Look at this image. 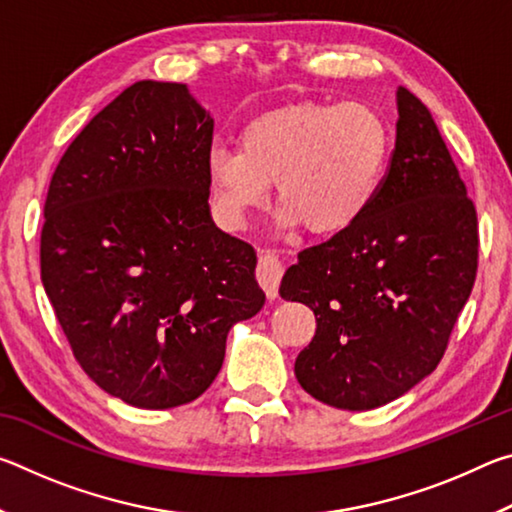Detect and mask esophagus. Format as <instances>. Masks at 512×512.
Listing matches in <instances>:
<instances>
[{
	"instance_id": "obj_1",
	"label": "esophagus",
	"mask_w": 512,
	"mask_h": 512,
	"mask_svg": "<svg viewBox=\"0 0 512 512\" xmlns=\"http://www.w3.org/2000/svg\"><path fill=\"white\" fill-rule=\"evenodd\" d=\"M282 273H284V266L280 264V259H277L273 253H268V250H264V253L259 255V264H257V282L262 284V289L271 300L277 296V287H280Z\"/></svg>"
}]
</instances>
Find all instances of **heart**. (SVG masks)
Wrapping results in <instances>:
<instances>
[{
  "mask_svg": "<svg viewBox=\"0 0 512 512\" xmlns=\"http://www.w3.org/2000/svg\"><path fill=\"white\" fill-rule=\"evenodd\" d=\"M391 128L363 101H300L250 119L239 151L207 153V185L225 223L244 225L271 201L282 203L277 223L332 237L352 228L384 180Z\"/></svg>",
  "mask_w": 512,
  "mask_h": 512,
  "instance_id": "b5f03b06",
  "label": "heart"
}]
</instances>
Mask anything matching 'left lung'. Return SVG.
Segmentation results:
<instances>
[{"label": "left lung", "instance_id": "1", "mask_svg": "<svg viewBox=\"0 0 512 512\" xmlns=\"http://www.w3.org/2000/svg\"><path fill=\"white\" fill-rule=\"evenodd\" d=\"M397 115L368 212L298 253L280 287L316 316L293 368L300 386L343 411L384 406L436 370L476 277V210L436 121L406 88Z\"/></svg>", "mask_w": 512, "mask_h": 512}]
</instances>
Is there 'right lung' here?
I'll return each instance as SVG.
<instances>
[{
  "label": "right lung",
  "instance_id": "1",
  "mask_svg": "<svg viewBox=\"0 0 512 512\" xmlns=\"http://www.w3.org/2000/svg\"><path fill=\"white\" fill-rule=\"evenodd\" d=\"M212 133L185 83L140 81L76 135L47 192L51 307L94 384L137 409L203 395L232 325L266 300L253 246L212 221Z\"/></svg>",
  "mask_w": 512,
  "mask_h": 512
}]
</instances>
